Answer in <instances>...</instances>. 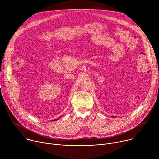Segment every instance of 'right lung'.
Instances as JSON below:
<instances>
[{
    "label": "right lung",
    "instance_id": "right-lung-1",
    "mask_svg": "<svg viewBox=\"0 0 159 159\" xmlns=\"http://www.w3.org/2000/svg\"><path fill=\"white\" fill-rule=\"evenodd\" d=\"M58 119H59V118H55V119H53V120H52V121H56V120H57Z\"/></svg>",
    "mask_w": 159,
    "mask_h": 159
}]
</instances>
